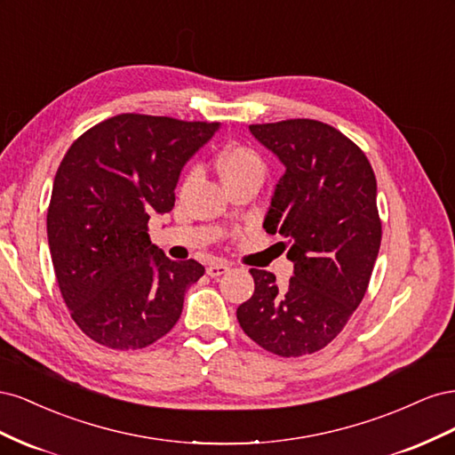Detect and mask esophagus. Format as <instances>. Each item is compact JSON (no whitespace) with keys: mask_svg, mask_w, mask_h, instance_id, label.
I'll use <instances>...</instances> for the list:
<instances>
[{"mask_svg":"<svg viewBox=\"0 0 455 455\" xmlns=\"http://www.w3.org/2000/svg\"><path fill=\"white\" fill-rule=\"evenodd\" d=\"M229 271V266L224 264V261H218V264H211L206 267V275H211V277H220V275H226Z\"/></svg>","mask_w":455,"mask_h":455,"instance_id":"1","label":"esophagus"}]
</instances>
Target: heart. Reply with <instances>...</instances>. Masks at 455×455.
<instances>
[{"mask_svg": "<svg viewBox=\"0 0 455 455\" xmlns=\"http://www.w3.org/2000/svg\"><path fill=\"white\" fill-rule=\"evenodd\" d=\"M216 169L224 186L244 180V178H259L261 180V176L266 172L264 161H261L254 149L246 146H233L224 149L216 159ZM191 178H194V174H189L188 182Z\"/></svg>", "mask_w": 455, "mask_h": 455, "instance_id": "heart-1", "label": "heart"}]
</instances>
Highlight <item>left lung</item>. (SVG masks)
Listing matches in <instances>:
<instances>
[{"label": "left lung", "instance_id": "8db88e82", "mask_svg": "<svg viewBox=\"0 0 455 455\" xmlns=\"http://www.w3.org/2000/svg\"><path fill=\"white\" fill-rule=\"evenodd\" d=\"M284 164L264 228L286 239L294 277L251 269L254 294L237 307L244 334L279 356L323 349L347 324L370 283L381 243L378 186L363 149L315 119L249 127Z\"/></svg>", "mask_w": 455, "mask_h": 455}]
</instances>
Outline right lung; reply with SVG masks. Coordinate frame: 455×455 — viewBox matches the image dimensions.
<instances>
[{
    "label": "right lung",
    "mask_w": 455,
    "mask_h": 455,
    "mask_svg": "<svg viewBox=\"0 0 455 455\" xmlns=\"http://www.w3.org/2000/svg\"><path fill=\"white\" fill-rule=\"evenodd\" d=\"M220 123L109 117L70 146L52 182L47 239L72 319L100 346L142 349L180 319L196 259L174 261L148 235L171 212L184 164Z\"/></svg>",
    "instance_id": "1"
}]
</instances>
